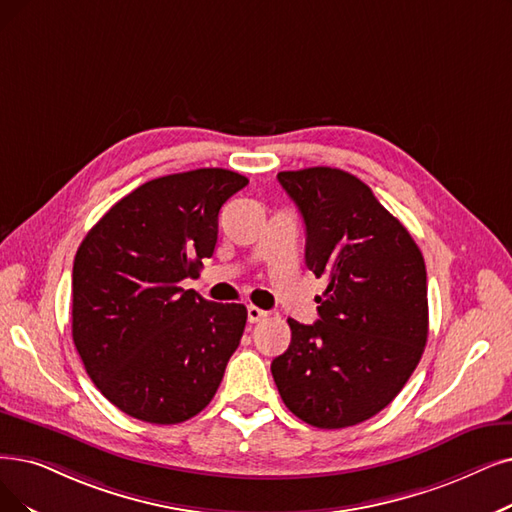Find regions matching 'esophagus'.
<instances>
[{
    "instance_id": "esophagus-1",
    "label": "esophagus",
    "mask_w": 512,
    "mask_h": 512,
    "mask_svg": "<svg viewBox=\"0 0 512 512\" xmlns=\"http://www.w3.org/2000/svg\"><path fill=\"white\" fill-rule=\"evenodd\" d=\"M267 317H269V313H267V311L258 309V306H254V304H250V306H248V321H250V323L264 321Z\"/></svg>"
}]
</instances>
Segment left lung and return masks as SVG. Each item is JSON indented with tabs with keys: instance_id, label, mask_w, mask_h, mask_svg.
<instances>
[{
	"instance_id": "1",
	"label": "left lung",
	"mask_w": 512,
	"mask_h": 512,
	"mask_svg": "<svg viewBox=\"0 0 512 512\" xmlns=\"http://www.w3.org/2000/svg\"><path fill=\"white\" fill-rule=\"evenodd\" d=\"M306 229V267L327 279L319 321L288 319L292 342L271 372L288 410L344 428L391 403L424 353L426 267L403 224L338 168L279 172Z\"/></svg>"
}]
</instances>
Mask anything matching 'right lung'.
Wrapping results in <instances>:
<instances>
[{"instance_id": "1", "label": "right lung", "mask_w": 512, "mask_h": 512, "mask_svg": "<svg viewBox=\"0 0 512 512\" xmlns=\"http://www.w3.org/2000/svg\"><path fill=\"white\" fill-rule=\"evenodd\" d=\"M248 178L222 168L161 176L119 199L73 262L75 349L98 391L151 424L197 416L243 336V304L203 300L197 277L218 239L222 203Z\"/></svg>"}]
</instances>
